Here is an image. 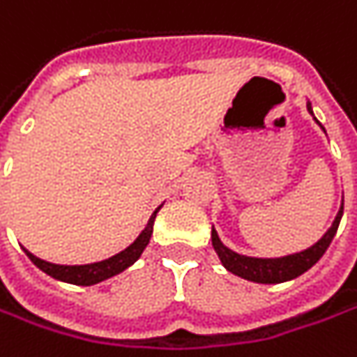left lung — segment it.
Listing matches in <instances>:
<instances>
[{"label":"left lung","mask_w":357,"mask_h":357,"mask_svg":"<svg viewBox=\"0 0 357 357\" xmlns=\"http://www.w3.org/2000/svg\"><path fill=\"white\" fill-rule=\"evenodd\" d=\"M307 110L312 112V104H307ZM342 213H344V205L340 208L335 221L330 227V231L313 247L301 251V253L287 255V257L281 259H253L239 255V253H233L221 243L215 229L211 231V239H213V247H215L217 255L221 257L223 265L231 273L243 277V279H249V281H255V283H283V281H289V279H295L297 275L305 273L307 269H312L313 265L321 259V255L328 251L331 239L337 233V227H340V221H342Z\"/></svg>","instance_id":"obj_1"}]
</instances>
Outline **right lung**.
Masks as SVG:
<instances>
[{
	"label": "right lung",
	"mask_w": 357,
	"mask_h": 357,
	"mask_svg": "<svg viewBox=\"0 0 357 357\" xmlns=\"http://www.w3.org/2000/svg\"><path fill=\"white\" fill-rule=\"evenodd\" d=\"M158 208L152 213L146 229L138 235V239L134 241L130 247H126L118 255L106 259V261H100V263H90V265H54V263H47V261H42V259H38L36 255H31L26 249L24 251H26L27 257L31 259V263L36 267H40L44 273L52 275L54 279H60V281H66V283H74V285H94V283H100V281H104L108 277L124 271L126 267H130L134 261L140 257V253L144 251V247L151 241L152 225H154V217H156Z\"/></svg>",
	"instance_id": "1"
}]
</instances>
